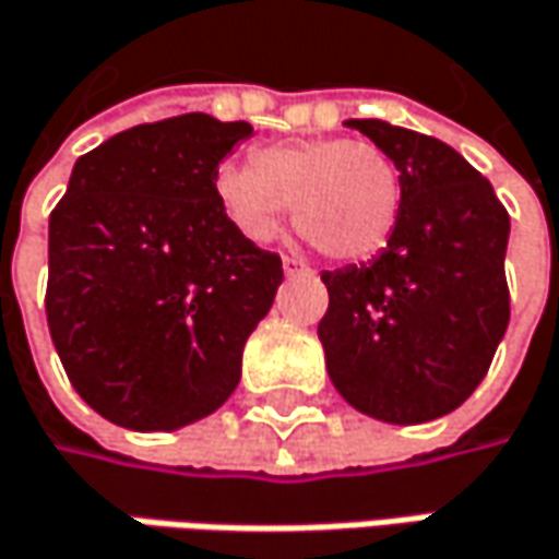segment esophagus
<instances>
[{"label": "esophagus", "instance_id": "esophagus-1", "mask_svg": "<svg viewBox=\"0 0 559 559\" xmlns=\"http://www.w3.org/2000/svg\"><path fill=\"white\" fill-rule=\"evenodd\" d=\"M312 269L304 262V259H297V255H284V275L287 278H297V275H310Z\"/></svg>", "mask_w": 559, "mask_h": 559}]
</instances>
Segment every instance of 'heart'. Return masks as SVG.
<instances>
[{
	"mask_svg": "<svg viewBox=\"0 0 559 559\" xmlns=\"http://www.w3.org/2000/svg\"><path fill=\"white\" fill-rule=\"evenodd\" d=\"M217 199L249 240H272L287 205L294 224L322 255L360 262L377 255L402 214V170L367 139H300L255 151L252 164L217 174Z\"/></svg>",
	"mask_w": 559,
	"mask_h": 559,
	"instance_id": "b5f03b06",
	"label": "heart"
}]
</instances>
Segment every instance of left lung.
I'll return each mask as SVG.
<instances>
[{
    "label": "left lung",
    "mask_w": 559,
    "mask_h": 559,
    "mask_svg": "<svg viewBox=\"0 0 559 559\" xmlns=\"http://www.w3.org/2000/svg\"><path fill=\"white\" fill-rule=\"evenodd\" d=\"M402 170V214L373 262L322 272L325 367L347 405L389 424L455 411L509 325V214L493 186L440 139L347 119Z\"/></svg>",
    "instance_id": "1"
}]
</instances>
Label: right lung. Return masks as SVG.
Wrapping results in <instances>:
<instances>
[{"label":"right lung","mask_w":559,"mask_h":559,"mask_svg":"<svg viewBox=\"0 0 559 559\" xmlns=\"http://www.w3.org/2000/svg\"><path fill=\"white\" fill-rule=\"evenodd\" d=\"M249 122L182 114L75 160L50 214L47 325L66 377L100 417L177 430L240 382L243 345L284 269L217 199V164Z\"/></svg>","instance_id":"add662e5"}]
</instances>
